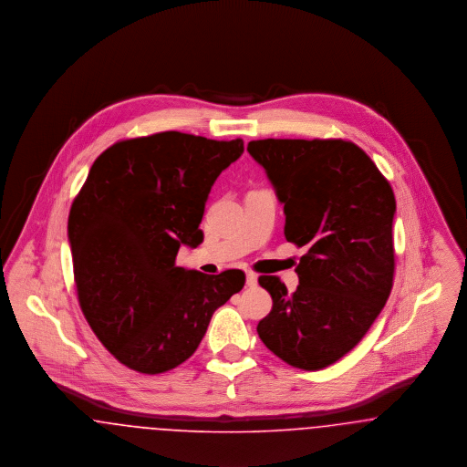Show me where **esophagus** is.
I'll use <instances>...</instances> for the list:
<instances>
[{
	"instance_id": "34e87169",
	"label": "esophagus",
	"mask_w": 467,
	"mask_h": 467,
	"mask_svg": "<svg viewBox=\"0 0 467 467\" xmlns=\"http://www.w3.org/2000/svg\"><path fill=\"white\" fill-rule=\"evenodd\" d=\"M245 285H247L249 288L256 286V285H258V275H256L254 272H245Z\"/></svg>"
}]
</instances>
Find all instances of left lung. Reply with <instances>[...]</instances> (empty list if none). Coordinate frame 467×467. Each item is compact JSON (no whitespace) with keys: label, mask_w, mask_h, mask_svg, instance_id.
Here are the masks:
<instances>
[{"label":"left lung","mask_w":467,"mask_h":467,"mask_svg":"<svg viewBox=\"0 0 467 467\" xmlns=\"http://www.w3.org/2000/svg\"><path fill=\"white\" fill-rule=\"evenodd\" d=\"M247 150L285 205L286 241L307 249L294 294L260 275L272 309L258 336L294 368H327L360 343L392 290V186L346 140L265 139Z\"/></svg>","instance_id":"left-lung-1"}]
</instances>
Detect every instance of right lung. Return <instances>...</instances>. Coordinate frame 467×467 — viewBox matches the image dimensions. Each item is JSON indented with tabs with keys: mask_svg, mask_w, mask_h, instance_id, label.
<instances>
[{
	"mask_svg": "<svg viewBox=\"0 0 467 467\" xmlns=\"http://www.w3.org/2000/svg\"><path fill=\"white\" fill-rule=\"evenodd\" d=\"M244 142L163 131L103 150L68 216L82 313L126 368L160 374L188 360L214 311L243 290V270L209 275L175 267L218 175Z\"/></svg>",
	"mask_w": 467,
	"mask_h": 467,
	"instance_id": "obj_1",
	"label": "right lung"
}]
</instances>
